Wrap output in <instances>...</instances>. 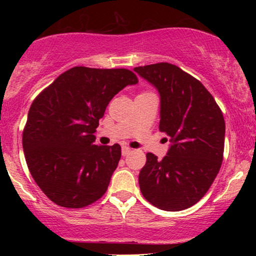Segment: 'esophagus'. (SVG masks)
<instances>
[{"label": "esophagus", "instance_id": "esophagus-1", "mask_svg": "<svg viewBox=\"0 0 256 256\" xmlns=\"http://www.w3.org/2000/svg\"><path fill=\"white\" fill-rule=\"evenodd\" d=\"M132 152V148L129 146H122V156H127Z\"/></svg>", "mask_w": 256, "mask_h": 256}]
</instances>
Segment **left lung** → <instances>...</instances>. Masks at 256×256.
<instances>
[{
	"label": "left lung",
	"instance_id": "left-lung-1",
	"mask_svg": "<svg viewBox=\"0 0 256 256\" xmlns=\"http://www.w3.org/2000/svg\"><path fill=\"white\" fill-rule=\"evenodd\" d=\"M158 90L160 130L172 146L162 160L146 154L140 171L141 192L150 204L164 211H182L204 197L224 158L225 120L205 86L169 62L134 68Z\"/></svg>",
	"mask_w": 256,
	"mask_h": 256
}]
</instances>
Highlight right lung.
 <instances>
[{
	"label": "right lung",
	"instance_id": "obj_1",
	"mask_svg": "<svg viewBox=\"0 0 256 256\" xmlns=\"http://www.w3.org/2000/svg\"><path fill=\"white\" fill-rule=\"evenodd\" d=\"M127 68L76 66L62 73L31 104L23 150L31 176L54 204L82 208L100 199L121 158V146H96L99 120L127 85Z\"/></svg>",
	"mask_w": 256,
	"mask_h": 256
}]
</instances>
